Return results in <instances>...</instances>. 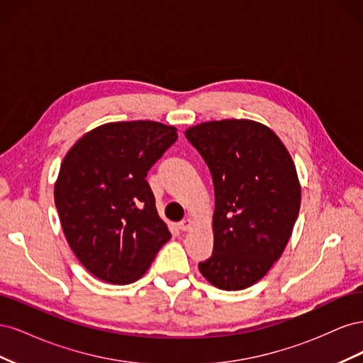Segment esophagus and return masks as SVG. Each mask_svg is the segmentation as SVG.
Segmentation results:
<instances>
[{
    "label": "esophagus",
    "mask_w": 363,
    "mask_h": 363,
    "mask_svg": "<svg viewBox=\"0 0 363 363\" xmlns=\"http://www.w3.org/2000/svg\"><path fill=\"white\" fill-rule=\"evenodd\" d=\"M192 227V221L191 219H183V221L179 223V228L182 230V232H188V230Z\"/></svg>",
    "instance_id": "esophagus-1"
}]
</instances>
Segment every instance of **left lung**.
<instances>
[{
  "label": "left lung",
  "instance_id": "1",
  "mask_svg": "<svg viewBox=\"0 0 363 363\" xmlns=\"http://www.w3.org/2000/svg\"><path fill=\"white\" fill-rule=\"evenodd\" d=\"M184 135L215 189L213 252L199 268L219 289H245L265 276L292 235L301 201L295 164L276 133L252 121H212Z\"/></svg>",
  "mask_w": 363,
  "mask_h": 363
}]
</instances>
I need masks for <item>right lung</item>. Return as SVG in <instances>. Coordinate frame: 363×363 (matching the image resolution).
Masks as SVG:
<instances>
[{"instance_id":"right-lung-1","label":"right lung","mask_w":363,"mask_h":363,"mask_svg":"<svg viewBox=\"0 0 363 363\" xmlns=\"http://www.w3.org/2000/svg\"><path fill=\"white\" fill-rule=\"evenodd\" d=\"M175 140L171 125L112 123L89 131L65 156L54 200L71 250L95 277L135 281L169 240L147 175Z\"/></svg>"}]
</instances>
